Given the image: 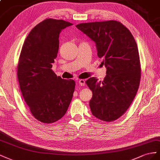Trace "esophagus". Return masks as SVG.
<instances>
[{"instance_id":"obj_1","label":"esophagus","mask_w":160,"mask_h":160,"mask_svg":"<svg viewBox=\"0 0 160 160\" xmlns=\"http://www.w3.org/2000/svg\"><path fill=\"white\" fill-rule=\"evenodd\" d=\"M78 82L80 86H84L85 85V80H82V79L80 80H78Z\"/></svg>"}]
</instances>
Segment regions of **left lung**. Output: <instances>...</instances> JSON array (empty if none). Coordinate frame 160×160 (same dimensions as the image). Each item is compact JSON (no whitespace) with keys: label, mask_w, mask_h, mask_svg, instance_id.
<instances>
[{"label":"left lung","mask_w":160,"mask_h":160,"mask_svg":"<svg viewBox=\"0 0 160 160\" xmlns=\"http://www.w3.org/2000/svg\"><path fill=\"white\" fill-rule=\"evenodd\" d=\"M76 27L95 42L98 57L103 58L107 68L103 81L94 77L86 81L92 92L91 112L103 121H115L129 108L139 88L141 63L135 40L117 21L86 22Z\"/></svg>","instance_id":"obj_1"}]
</instances>
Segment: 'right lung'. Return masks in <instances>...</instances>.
Wrapping results in <instances>:
<instances>
[{"label": "right lung", "instance_id": "add662e5", "mask_svg": "<svg viewBox=\"0 0 160 160\" xmlns=\"http://www.w3.org/2000/svg\"><path fill=\"white\" fill-rule=\"evenodd\" d=\"M72 24L46 19L29 32L21 49L17 66L20 89L30 112L38 121L51 124L65 115L76 83L52 70L59 49L60 31Z\"/></svg>", "mask_w": 160, "mask_h": 160}]
</instances>
